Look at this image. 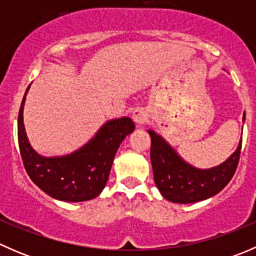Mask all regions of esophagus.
<instances>
[{"label":"esophagus","instance_id":"obj_1","mask_svg":"<svg viewBox=\"0 0 256 256\" xmlns=\"http://www.w3.org/2000/svg\"><path fill=\"white\" fill-rule=\"evenodd\" d=\"M132 118L138 126L144 125L147 121V112L144 109V108H136L132 112Z\"/></svg>","mask_w":256,"mask_h":256}]
</instances>
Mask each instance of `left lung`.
<instances>
[{"label": "left lung", "mask_w": 256, "mask_h": 256, "mask_svg": "<svg viewBox=\"0 0 256 256\" xmlns=\"http://www.w3.org/2000/svg\"><path fill=\"white\" fill-rule=\"evenodd\" d=\"M245 120V112L242 121ZM151 136V164L154 183L162 197L174 203H194L220 192L236 174L242 140L236 151L212 168H197L186 162L161 135L147 130Z\"/></svg>", "instance_id": "8db88e82"}]
</instances>
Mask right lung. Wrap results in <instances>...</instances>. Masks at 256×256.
Listing matches in <instances>:
<instances>
[{
    "instance_id": "1",
    "label": "right lung",
    "mask_w": 256,
    "mask_h": 256,
    "mask_svg": "<svg viewBox=\"0 0 256 256\" xmlns=\"http://www.w3.org/2000/svg\"><path fill=\"white\" fill-rule=\"evenodd\" d=\"M30 86L18 112V144L28 176L54 200L84 202L98 197L106 186L118 146L135 130L134 121L126 116L112 118L72 154L42 156L30 144L23 124V108Z\"/></svg>"
}]
</instances>
